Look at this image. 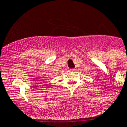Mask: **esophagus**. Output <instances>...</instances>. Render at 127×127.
I'll list each match as a JSON object with an SVG mask.
<instances>
[{
    "mask_svg": "<svg viewBox=\"0 0 127 127\" xmlns=\"http://www.w3.org/2000/svg\"><path fill=\"white\" fill-rule=\"evenodd\" d=\"M75 70H76V69H69V72H74Z\"/></svg>",
    "mask_w": 127,
    "mask_h": 127,
    "instance_id": "obj_1",
    "label": "esophagus"
}]
</instances>
